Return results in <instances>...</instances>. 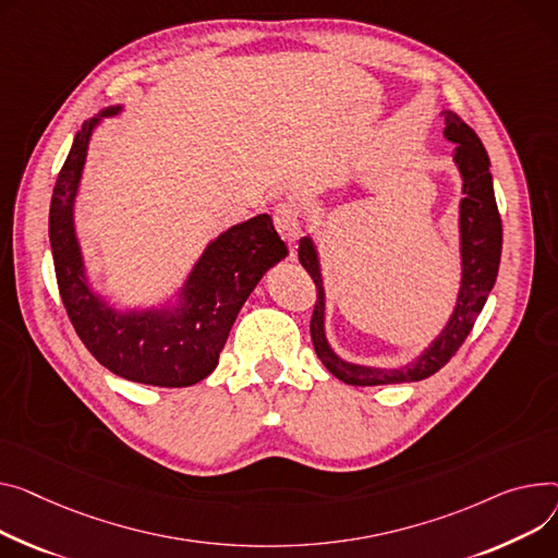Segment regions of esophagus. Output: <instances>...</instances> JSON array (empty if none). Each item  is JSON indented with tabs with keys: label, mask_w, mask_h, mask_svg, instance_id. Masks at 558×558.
I'll use <instances>...</instances> for the list:
<instances>
[{
	"label": "esophagus",
	"mask_w": 558,
	"mask_h": 558,
	"mask_svg": "<svg viewBox=\"0 0 558 558\" xmlns=\"http://www.w3.org/2000/svg\"><path fill=\"white\" fill-rule=\"evenodd\" d=\"M274 221H276V229L282 235V240L289 246H293L295 240H299L301 233H303L299 210H295L291 204H278L274 208Z\"/></svg>",
	"instance_id": "1"
}]
</instances>
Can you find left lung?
Returning a JSON list of instances; mask_svg holds the SVG:
<instances>
[{"mask_svg": "<svg viewBox=\"0 0 558 558\" xmlns=\"http://www.w3.org/2000/svg\"><path fill=\"white\" fill-rule=\"evenodd\" d=\"M444 138L456 143L453 161L462 177V199L458 210V229H460V289L456 307L441 327L437 337L415 356L411 363L397 367H377L345 361L333 352L327 341L325 331V282L320 269L318 246L312 235L301 238L299 259L310 271L316 289L318 301L312 316V343L329 373L348 386H386V384H413L435 375L439 367L447 365L451 356L460 350L469 331L485 307L489 293L498 278L500 251H502V221L494 195V177L492 161L485 145L477 134L451 109L441 111Z\"/></svg>", "mask_w": 558, "mask_h": 558, "instance_id": "obj_1", "label": "left lung"}]
</instances>
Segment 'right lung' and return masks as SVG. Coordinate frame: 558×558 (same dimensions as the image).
Instances as JSON below:
<instances>
[{"label":"right lung","instance_id":"add662e5","mask_svg":"<svg viewBox=\"0 0 558 558\" xmlns=\"http://www.w3.org/2000/svg\"><path fill=\"white\" fill-rule=\"evenodd\" d=\"M121 111L123 105H109L83 123L56 181L49 240L60 295L81 341L111 373L145 386H195L217 367L251 291L289 251L271 215H255L213 238L168 299L134 307L111 303L89 282L73 208L92 134Z\"/></svg>","mask_w":558,"mask_h":558}]
</instances>
